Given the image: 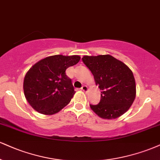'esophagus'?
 <instances>
[{"mask_svg": "<svg viewBox=\"0 0 160 160\" xmlns=\"http://www.w3.org/2000/svg\"><path fill=\"white\" fill-rule=\"evenodd\" d=\"M81 89L84 92H86L88 91V86H82Z\"/></svg>", "mask_w": 160, "mask_h": 160, "instance_id": "1", "label": "esophagus"}]
</instances>
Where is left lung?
<instances>
[{"mask_svg":"<svg viewBox=\"0 0 160 160\" xmlns=\"http://www.w3.org/2000/svg\"><path fill=\"white\" fill-rule=\"evenodd\" d=\"M82 59L101 90L98 104H89L92 111L107 120L124 114L136 98V81L132 71L123 62L109 54L84 56Z\"/></svg>","mask_w":160,"mask_h":160,"instance_id":"8db88e82","label":"left lung"}]
</instances>
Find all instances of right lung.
Returning a JSON list of instances; mask_svg holds the SVG:
<instances>
[{"label":"right lung","instance_id":"add662e5","mask_svg":"<svg viewBox=\"0 0 160 160\" xmlns=\"http://www.w3.org/2000/svg\"><path fill=\"white\" fill-rule=\"evenodd\" d=\"M78 55H53L41 59L28 70L24 93L29 104L43 115H53L70 103L75 94L65 70L80 61Z\"/></svg>","mask_w":160,"mask_h":160}]
</instances>
